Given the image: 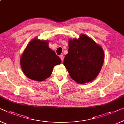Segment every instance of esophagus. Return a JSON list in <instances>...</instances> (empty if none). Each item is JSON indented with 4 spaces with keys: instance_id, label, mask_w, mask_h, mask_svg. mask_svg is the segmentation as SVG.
Instances as JSON below:
<instances>
[{
    "instance_id": "esophagus-1",
    "label": "esophagus",
    "mask_w": 124,
    "mask_h": 124,
    "mask_svg": "<svg viewBox=\"0 0 124 124\" xmlns=\"http://www.w3.org/2000/svg\"><path fill=\"white\" fill-rule=\"evenodd\" d=\"M60 58L61 59V60H62V61H63V60H64V56H63V55H60Z\"/></svg>"
}]
</instances>
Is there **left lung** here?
Wrapping results in <instances>:
<instances>
[{
  "mask_svg": "<svg viewBox=\"0 0 124 124\" xmlns=\"http://www.w3.org/2000/svg\"><path fill=\"white\" fill-rule=\"evenodd\" d=\"M68 47L63 64L70 77L79 84L95 80L104 62L102 47L84 34H81L78 39H70Z\"/></svg>",
  "mask_w": 124,
  "mask_h": 124,
  "instance_id": "8db88e82",
  "label": "left lung"
}]
</instances>
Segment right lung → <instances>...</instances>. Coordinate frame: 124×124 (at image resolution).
Masks as SVG:
<instances>
[{"mask_svg": "<svg viewBox=\"0 0 124 124\" xmlns=\"http://www.w3.org/2000/svg\"><path fill=\"white\" fill-rule=\"evenodd\" d=\"M61 60L49 48L48 40L33 38L27 46L20 58L24 74L29 79L43 81L51 75L54 66Z\"/></svg>", "mask_w": 124, "mask_h": 124, "instance_id": "obj_1", "label": "right lung"}]
</instances>
